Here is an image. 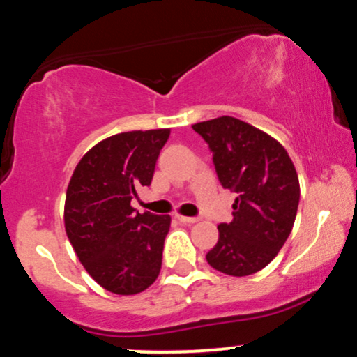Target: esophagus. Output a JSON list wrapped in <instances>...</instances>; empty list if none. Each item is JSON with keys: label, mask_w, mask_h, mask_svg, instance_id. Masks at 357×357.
Returning <instances> with one entry per match:
<instances>
[{"label": "esophagus", "mask_w": 357, "mask_h": 357, "mask_svg": "<svg viewBox=\"0 0 357 357\" xmlns=\"http://www.w3.org/2000/svg\"><path fill=\"white\" fill-rule=\"evenodd\" d=\"M175 218H177L180 223H183V225H194V223H197V221H199V218L183 216V214H175Z\"/></svg>", "instance_id": "34e87169"}]
</instances>
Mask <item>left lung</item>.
Returning a JSON list of instances; mask_svg holds the SVG:
<instances>
[{
    "label": "left lung",
    "mask_w": 357,
    "mask_h": 357,
    "mask_svg": "<svg viewBox=\"0 0 357 357\" xmlns=\"http://www.w3.org/2000/svg\"><path fill=\"white\" fill-rule=\"evenodd\" d=\"M209 144L218 178L236 192L233 221L206 255L213 269L243 278L267 266L293 229L300 180L279 141L240 119L223 116L192 126Z\"/></svg>",
    "instance_id": "obj_1"
}]
</instances>
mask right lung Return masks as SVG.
I'll return each instance as SVG.
<instances>
[{
    "label": "right lung",
    "instance_id": "obj_1",
    "mask_svg": "<svg viewBox=\"0 0 357 357\" xmlns=\"http://www.w3.org/2000/svg\"><path fill=\"white\" fill-rule=\"evenodd\" d=\"M170 129L114 134L95 144L73 172L64 202V228L79 262L103 289L137 294L162 269L172 218L139 214L136 189L151 183Z\"/></svg>",
    "mask_w": 357,
    "mask_h": 357
}]
</instances>
